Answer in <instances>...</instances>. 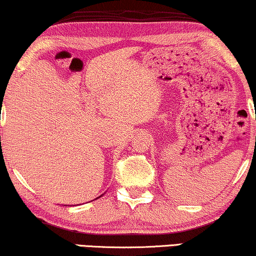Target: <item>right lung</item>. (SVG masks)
<instances>
[{
    "label": "right lung",
    "mask_w": 256,
    "mask_h": 256,
    "mask_svg": "<svg viewBox=\"0 0 256 256\" xmlns=\"http://www.w3.org/2000/svg\"><path fill=\"white\" fill-rule=\"evenodd\" d=\"M98 198H99V197H98Z\"/></svg>",
    "instance_id": "right-lung-1"
}]
</instances>
